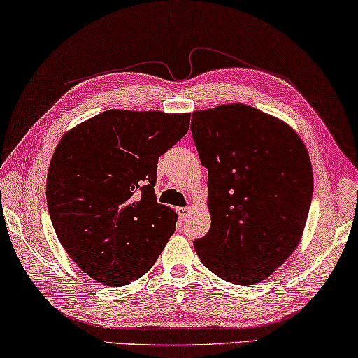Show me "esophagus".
Segmentation results:
<instances>
[{"label":"esophagus","mask_w":358,"mask_h":358,"mask_svg":"<svg viewBox=\"0 0 358 358\" xmlns=\"http://www.w3.org/2000/svg\"><path fill=\"white\" fill-rule=\"evenodd\" d=\"M177 212H178V215H180V218H181V220H186V218L189 217L191 207H180V208H177Z\"/></svg>","instance_id":"1"}]
</instances>
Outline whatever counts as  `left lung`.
<instances>
[{"mask_svg": "<svg viewBox=\"0 0 358 358\" xmlns=\"http://www.w3.org/2000/svg\"><path fill=\"white\" fill-rule=\"evenodd\" d=\"M191 134L212 215L197 255L226 282L268 279L301 241L314 192L308 150L280 119L242 103L192 113Z\"/></svg>", "mask_w": 358, "mask_h": 358, "instance_id": "obj_1", "label": "left lung"}]
</instances>
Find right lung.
I'll use <instances>...</instances> for the list:
<instances>
[{
	"label": "right lung",
	"instance_id": "right-lung-1",
	"mask_svg": "<svg viewBox=\"0 0 358 358\" xmlns=\"http://www.w3.org/2000/svg\"><path fill=\"white\" fill-rule=\"evenodd\" d=\"M189 129V115L108 110L60 140L46 199L62 247L94 280L127 285L151 269L177 213L157 203V159Z\"/></svg>",
	"mask_w": 358,
	"mask_h": 358
}]
</instances>
